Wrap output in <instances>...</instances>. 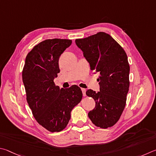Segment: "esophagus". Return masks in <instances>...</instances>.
<instances>
[{
    "instance_id": "esophagus-1",
    "label": "esophagus",
    "mask_w": 156,
    "mask_h": 156,
    "mask_svg": "<svg viewBox=\"0 0 156 156\" xmlns=\"http://www.w3.org/2000/svg\"><path fill=\"white\" fill-rule=\"evenodd\" d=\"M81 91H82V93H83V97H86V90L85 88H81Z\"/></svg>"
}]
</instances>
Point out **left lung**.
Returning <instances> with one entry per match:
<instances>
[{
  "mask_svg": "<svg viewBox=\"0 0 156 156\" xmlns=\"http://www.w3.org/2000/svg\"><path fill=\"white\" fill-rule=\"evenodd\" d=\"M83 51L90 69L99 73L100 91L88 90L86 95L96 105L88 117L92 123L103 129L112 127L119 121L126 104L129 87V65L127 54L110 35L99 32L83 39L75 40Z\"/></svg>",
  "mask_w": 156,
  "mask_h": 156,
  "instance_id": "8db88e82",
  "label": "left lung"
}]
</instances>
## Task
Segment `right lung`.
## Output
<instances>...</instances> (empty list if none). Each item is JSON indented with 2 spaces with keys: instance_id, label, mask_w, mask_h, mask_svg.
I'll use <instances>...</instances> for the list:
<instances>
[{
  "instance_id": "obj_1",
  "label": "right lung",
  "mask_w": 156,
  "mask_h": 156,
  "mask_svg": "<svg viewBox=\"0 0 156 156\" xmlns=\"http://www.w3.org/2000/svg\"><path fill=\"white\" fill-rule=\"evenodd\" d=\"M72 40L49 39L27 54L23 70L27 101L37 122L51 132H61L70 119L73 108L82 99L80 87L59 88L54 79L60 72L59 58Z\"/></svg>"
}]
</instances>
